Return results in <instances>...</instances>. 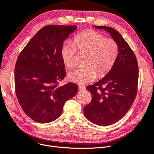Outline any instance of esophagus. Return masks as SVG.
Instances as JSON below:
<instances>
[{"instance_id":"34e87169","label":"esophagus","mask_w":154,"mask_h":154,"mask_svg":"<svg viewBox=\"0 0 154 154\" xmlns=\"http://www.w3.org/2000/svg\"><path fill=\"white\" fill-rule=\"evenodd\" d=\"M78 89H79V91H84V90H85V87L84 86L80 85V86L78 87Z\"/></svg>"}]
</instances>
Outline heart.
<instances>
[{
  "label": "heart",
  "mask_w": 154,
  "mask_h": 154,
  "mask_svg": "<svg viewBox=\"0 0 154 154\" xmlns=\"http://www.w3.org/2000/svg\"><path fill=\"white\" fill-rule=\"evenodd\" d=\"M77 48L79 52L88 53L85 67H79L68 75L70 81L78 84L92 82L96 79L97 72L103 75L113 67L118 55L116 41L106 38L94 30L85 32L76 36L74 43L65 42L62 46L61 58L68 68L75 65Z\"/></svg>",
  "instance_id": "obj_1"
}]
</instances>
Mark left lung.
<instances>
[{
	"instance_id": "1",
	"label": "left lung",
	"mask_w": 154,
	"mask_h": 154,
	"mask_svg": "<svg viewBox=\"0 0 154 154\" xmlns=\"http://www.w3.org/2000/svg\"><path fill=\"white\" fill-rule=\"evenodd\" d=\"M109 33L118 45L119 54L113 67L103 78L87 89L92 100L84 108L85 117L98 125H109L128 112L136 98L138 82V64L129 45L115 29L94 26Z\"/></svg>"
}]
</instances>
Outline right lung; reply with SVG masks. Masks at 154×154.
<instances>
[{"instance_id": "1", "label": "right lung", "mask_w": 154, "mask_h": 154, "mask_svg": "<svg viewBox=\"0 0 154 154\" xmlns=\"http://www.w3.org/2000/svg\"><path fill=\"white\" fill-rule=\"evenodd\" d=\"M76 25H47L41 29L20 54L14 69L15 92L25 114L37 122L57 119L78 87L59 85L66 76L61 58L63 43Z\"/></svg>"}]
</instances>
